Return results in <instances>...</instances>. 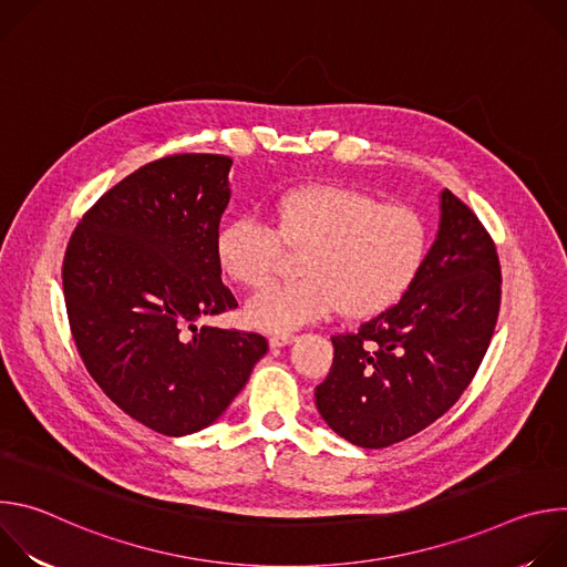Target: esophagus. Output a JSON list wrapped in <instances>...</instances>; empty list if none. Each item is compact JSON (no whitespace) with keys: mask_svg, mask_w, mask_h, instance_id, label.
Returning <instances> with one entry per match:
<instances>
[{"mask_svg":"<svg viewBox=\"0 0 567 567\" xmlns=\"http://www.w3.org/2000/svg\"><path fill=\"white\" fill-rule=\"evenodd\" d=\"M291 341H296V334H291V332H278V334H271V339H269L271 348H282V346H289Z\"/></svg>","mask_w":567,"mask_h":567,"instance_id":"esophagus-1","label":"esophagus"}]
</instances>
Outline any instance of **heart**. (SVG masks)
<instances>
[{
  "instance_id": "obj_1",
  "label": "heart",
  "mask_w": 567,
  "mask_h": 567,
  "mask_svg": "<svg viewBox=\"0 0 567 567\" xmlns=\"http://www.w3.org/2000/svg\"><path fill=\"white\" fill-rule=\"evenodd\" d=\"M298 256L300 278L260 289L247 302V320L287 332L326 318L370 316L406 291L426 254L424 219L403 204L341 186H309L282 195L269 224L239 215L217 235L221 271L241 287L265 285L282 249Z\"/></svg>"
}]
</instances>
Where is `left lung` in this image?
I'll use <instances>...</instances> for the list:
<instances>
[{
  "label": "left lung",
  "instance_id": "1",
  "mask_svg": "<svg viewBox=\"0 0 567 567\" xmlns=\"http://www.w3.org/2000/svg\"><path fill=\"white\" fill-rule=\"evenodd\" d=\"M489 230L449 188L435 245L403 298L332 337L334 361L316 406L341 437L383 449L440 420L473 381L501 311Z\"/></svg>",
  "mask_w": 567,
  "mask_h": 567
}]
</instances>
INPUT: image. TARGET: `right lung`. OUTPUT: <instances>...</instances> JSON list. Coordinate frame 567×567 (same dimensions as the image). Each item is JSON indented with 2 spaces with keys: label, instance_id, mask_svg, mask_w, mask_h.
<instances>
[{
  "label": "right lung",
  "instance_id": "right-lung-1",
  "mask_svg": "<svg viewBox=\"0 0 567 567\" xmlns=\"http://www.w3.org/2000/svg\"><path fill=\"white\" fill-rule=\"evenodd\" d=\"M230 166L195 152L150 161L99 197L64 251L80 359L123 413L161 435L213 424L269 350L258 332L195 328L237 307L217 260Z\"/></svg>",
  "mask_w": 567,
  "mask_h": 567
}]
</instances>
